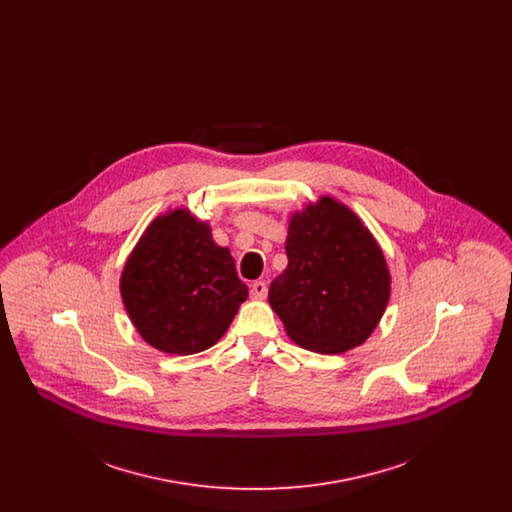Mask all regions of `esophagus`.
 <instances>
[{"instance_id":"1","label":"esophagus","mask_w":512,"mask_h":512,"mask_svg":"<svg viewBox=\"0 0 512 512\" xmlns=\"http://www.w3.org/2000/svg\"><path fill=\"white\" fill-rule=\"evenodd\" d=\"M267 292V284H265L263 280L253 282V284H251V290H249L253 299H265V297H267Z\"/></svg>"}]
</instances>
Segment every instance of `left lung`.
Wrapping results in <instances>:
<instances>
[{"mask_svg": "<svg viewBox=\"0 0 512 512\" xmlns=\"http://www.w3.org/2000/svg\"><path fill=\"white\" fill-rule=\"evenodd\" d=\"M288 267L268 290L288 336L315 353L361 345L384 315L390 274L376 240L345 205L322 197L290 222Z\"/></svg>", "mask_w": 512, "mask_h": 512, "instance_id": "left-lung-1", "label": "left lung"}]
</instances>
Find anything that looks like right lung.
<instances>
[{"label": "right lung", "mask_w": 512, "mask_h": 512, "mask_svg": "<svg viewBox=\"0 0 512 512\" xmlns=\"http://www.w3.org/2000/svg\"><path fill=\"white\" fill-rule=\"evenodd\" d=\"M121 293L149 345L194 355L222 338L247 299V286L209 226L176 209L149 224L124 265Z\"/></svg>", "instance_id": "right-lung-1"}]
</instances>
